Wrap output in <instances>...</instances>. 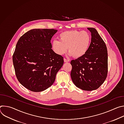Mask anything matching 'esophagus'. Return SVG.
Listing matches in <instances>:
<instances>
[{
    "label": "esophagus",
    "mask_w": 124,
    "mask_h": 124,
    "mask_svg": "<svg viewBox=\"0 0 124 124\" xmlns=\"http://www.w3.org/2000/svg\"><path fill=\"white\" fill-rule=\"evenodd\" d=\"M64 62H69V60L68 59L64 58Z\"/></svg>",
    "instance_id": "1"
}]
</instances>
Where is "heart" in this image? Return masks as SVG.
<instances>
[{
  "mask_svg": "<svg viewBox=\"0 0 124 124\" xmlns=\"http://www.w3.org/2000/svg\"><path fill=\"white\" fill-rule=\"evenodd\" d=\"M59 41L55 40L52 43L53 50L57 54L62 55L66 52L67 48L70 55L75 58L84 56L90 46L91 37L87 31L70 30L61 33Z\"/></svg>",
  "mask_w": 124,
  "mask_h": 124,
  "instance_id": "obj_1",
  "label": "heart"
}]
</instances>
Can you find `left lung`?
Listing matches in <instances>:
<instances>
[{"label":"left lung","mask_w":124,"mask_h":124,"mask_svg":"<svg viewBox=\"0 0 124 124\" xmlns=\"http://www.w3.org/2000/svg\"><path fill=\"white\" fill-rule=\"evenodd\" d=\"M89 49L81 57L70 62V77L75 85L85 91L97 89L104 82L108 72V55L106 45L94 28Z\"/></svg>","instance_id":"8db88e82"}]
</instances>
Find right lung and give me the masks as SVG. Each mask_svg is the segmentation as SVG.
<instances>
[{
	"label": "right lung",
	"mask_w": 124,
	"mask_h": 124,
	"mask_svg": "<svg viewBox=\"0 0 124 124\" xmlns=\"http://www.w3.org/2000/svg\"><path fill=\"white\" fill-rule=\"evenodd\" d=\"M57 30L33 29L19 39L13 55L16 77L26 89L39 92L54 83L64 63L53 50L50 40Z\"/></svg>",
	"instance_id": "1"
}]
</instances>
